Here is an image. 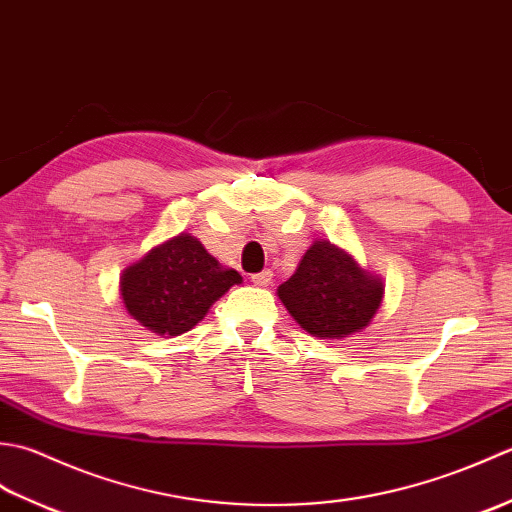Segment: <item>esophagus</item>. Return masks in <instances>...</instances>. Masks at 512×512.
Masks as SVG:
<instances>
[{
	"instance_id": "obj_1",
	"label": "esophagus",
	"mask_w": 512,
	"mask_h": 512,
	"mask_svg": "<svg viewBox=\"0 0 512 512\" xmlns=\"http://www.w3.org/2000/svg\"><path fill=\"white\" fill-rule=\"evenodd\" d=\"M250 281H253L255 286H270L273 284V270H262V273L250 275Z\"/></svg>"
}]
</instances>
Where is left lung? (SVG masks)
Returning <instances> with one entry per match:
<instances>
[{
  "mask_svg": "<svg viewBox=\"0 0 512 512\" xmlns=\"http://www.w3.org/2000/svg\"><path fill=\"white\" fill-rule=\"evenodd\" d=\"M277 295L303 330L341 339L372 321L383 301V284L330 242H314Z\"/></svg>",
  "mask_w": 512,
  "mask_h": 512,
  "instance_id": "obj_1",
  "label": "left lung"
}]
</instances>
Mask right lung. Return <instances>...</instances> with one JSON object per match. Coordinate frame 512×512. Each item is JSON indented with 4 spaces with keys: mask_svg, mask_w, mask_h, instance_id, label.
Wrapping results in <instances>:
<instances>
[{
    "mask_svg": "<svg viewBox=\"0 0 512 512\" xmlns=\"http://www.w3.org/2000/svg\"><path fill=\"white\" fill-rule=\"evenodd\" d=\"M235 284H242L237 270L222 268L198 239L182 233L129 266L121 292L127 312L147 330L178 336Z\"/></svg>",
    "mask_w": 512,
    "mask_h": 512,
    "instance_id": "add662e5",
    "label": "right lung"
}]
</instances>
